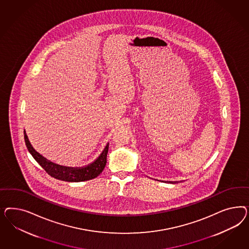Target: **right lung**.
I'll use <instances>...</instances> for the list:
<instances>
[{"label":"right lung","mask_w":249,"mask_h":249,"mask_svg":"<svg viewBox=\"0 0 249 249\" xmlns=\"http://www.w3.org/2000/svg\"><path fill=\"white\" fill-rule=\"evenodd\" d=\"M24 142H25V145H26L29 152L32 154V156L40 165L42 166V168L45 170V172L51 177H53L54 179H57V180H61V181H84L94 179L102 173V171L105 168L106 163H107L108 144H107L104 151H102L100 156L94 162H92L89 165L86 166L83 168L74 169V168L63 167V166L54 164L53 162L44 158L42 155H40L31 146L28 138L25 134V131H24Z\"/></svg>","instance_id":"1"}]
</instances>
